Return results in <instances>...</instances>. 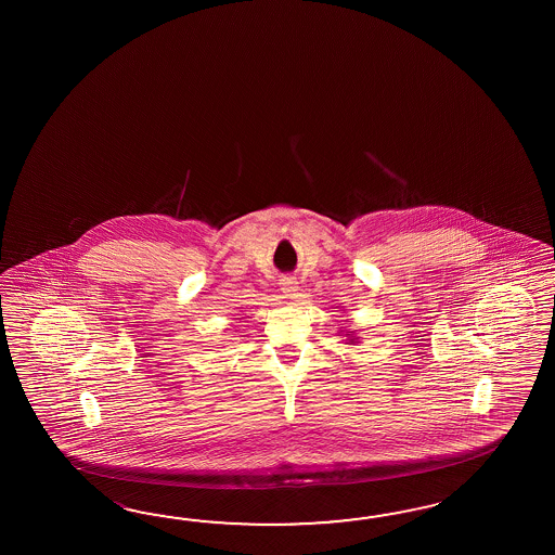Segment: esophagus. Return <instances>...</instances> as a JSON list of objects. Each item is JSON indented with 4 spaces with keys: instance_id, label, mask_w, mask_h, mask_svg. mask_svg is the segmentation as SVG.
<instances>
[{
    "instance_id": "34e87169",
    "label": "esophagus",
    "mask_w": 555,
    "mask_h": 555,
    "mask_svg": "<svg viewBox=\"0 0 555 555\" xmlns=\"http://www.w3.org/2000/svg\"><path fill=\"white\" fill-rule=\"evenodd\" d=\"M280 285H282V292L285 297H294L295 292H297V282H295V278H283Z\"/></svg>"
}]
</instances>
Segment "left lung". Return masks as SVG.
<instances>
[{
    "instance_id": "8db88e82",
    "label": "left lung",
    "mask_w": 555,
    "mask_h": 555,
    "mask_svg": "<svg viewBox=\"0 0 555 555\" xmlns=\"http://www.w3.org/2000/svg\"><path fill=\"white\" fill-rule=\"evenodd\" d=\"M347 335H354L353 331H347ZM354 339H357V337H349V343H354Z\"/></svg>"
}]
</instances>
